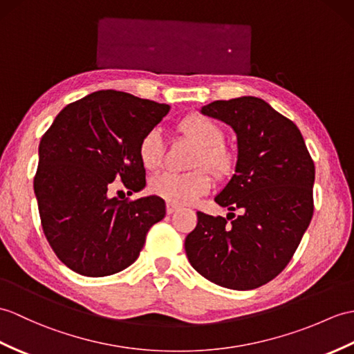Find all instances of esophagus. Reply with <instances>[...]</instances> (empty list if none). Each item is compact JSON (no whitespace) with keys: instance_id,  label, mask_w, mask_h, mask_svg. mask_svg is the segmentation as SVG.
Instances as JSON below:
<instances>
[{"instance_id":"esophagus-1","label":"esophagus","mask_w":354,"mask_h":354,"mask_svg":"<svg viewBox=\"0 0 354 354\" xmlns=\"http://www.w3.org/2000/svg\"><path fill=\"white\" fill-rule=\"evenodd\" d=\"M178 209V207L176 205H174V203H167V207H166V211H167V214L170 216V214H174V212Z\"/></svg>"}]
</instances>
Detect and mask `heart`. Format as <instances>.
Masks as SVG:
<instances>
[{
  "label": "heart",
  "instance_id": "heart-1",
  "mask_svg": "<svg viewBox=\"0 0 354 354\" xmlns=\"http://www.w3.org/2000/svg\"><path fill=\"white\" fill-rule=\"evenodd\" d=\"M178 133L197 146L193 167H207L217 178H227L236 166L235 153L223 145L225 131L216 120L207 116H190L179 123ZM166 145L157 129L146 133L138 143V158L142 166L158 170L164 160ZM212 185V176L206 169H196L188 174H161L151 179V192L174 205H190L207 194Z\"/></svg>",
  "mask_w": 354,
  "mask_h": 354
}]
</instances>
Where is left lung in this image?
I'll use <instances>...</instances> for the list:
<instances>
[{
  "label": "left lung",
  "instance_id": "obj_1",
  "mask_svg": "<svg viewBox=\"0 0 354 354\" xmlns=\"http://www.w3.org/2000/svg\"><path fill=\"white\" fill-rule=\"evenodd\" d=\"M201 111L234 128L238 160L235 175L216 196L232 212H197L185 238L187 258L212 283L258 288L288 266L310 223L314 161L297 125L259 97L214 101Z\"/></svg>",
  "mask_w": 354,
  "mask_h": 354
}]
</instances>
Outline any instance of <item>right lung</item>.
<instances>
[{"label": "right lung", "mask_w": 354, "mask_h": 354, "mask_svg": "<svg viewBox=\"0 0 354 354\" xmlns=\"http://www.w3.org/2000/svg\"><path fill=\"white\" fill-rule=\"evenodd\" d=\"M170 106L118 90H100L57 114L39 145L35 176L44 234L66 267L110 276L138 258L146 234L166 216L158 196L119 201L113 180L140 192L146 171L138 143Z\"/></svg>", "instance_id": "obj_1"}]
</instances>
